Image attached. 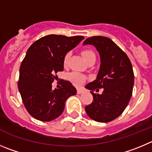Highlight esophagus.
Instances as JSON below:
<instances>
[{
    "mask_svg": "<svg viewBox=\"0 0 152 152\" xmlns=\"http://www.w3.org/2000/svg\"><path fill=\"white\" fill-rule=\"evenodd\" d=\"M83 92V90L82 88H79V89H77V94H82Z\"/></svg>",
    "mask_w": 152,
    "mask_h": 152,
    "instance_id": "obj_1",
    "label": "esophagus"
}]
</instances>
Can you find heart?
I'll use <instances>...</instances> for the list:
<instances>
[{
    "instance_id": "obj_1",
    "label": "heart",
    "mask_w": 152,
    "mask_h": 152,
    "mask_svg": "<svg viewBox=\"0 0 152 152\" xmlns=\"http://www.w3.org/2000/svg\"><path fill=\"white\" fill-rule=\"evenodd\" d=\"M82 55H83L84 57L85 60L88 62L91 61H93V60H95L96 61V55L94 54V52H93L92 50H90V49H84L83 50L82 52ZM69 58V53H66L65 55L64 58V61H63V63L64 66H66L67 64V62H68V59ZM69 80L71 81L73 85L76 86H81L82 84L85 83V81H86V77L85 75L82 74V73H79V72H72L69 74Z\"/></svg>"
}]
</instances>
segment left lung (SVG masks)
Wrapping results in <instances>:
<instances>
[{
    "mask_svg": "<svg viewBox=\"0 0 152 152\" xmlns=\"http://www.w3.org/2000/svg\"><path fill=\"white\" fill-rule=\"evenodd\" d=\"M95 46L100 57L97 79L86 88L91 91L93 101L86 106L88 115L97 122H110L118 117L127 107L132 96L134 74L131 62L125 52L108 37L94 36L83 45ZM103 88V93H95Z\"/></svg>",
    "mask_w": 152,
    "mask_h": 152,
    "instance_id": "8db88e82",
    "label": "left lung"
}]
</instances>
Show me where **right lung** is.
I'll list each match as a JSON object with an SVG mask.
<instances>
[{
  "instance_id": "add662e5",
  "label": "right lung",
  "mask_w": 152,
  "mask_h": 152,
  "mask_svg": "<svg viewBox=\"0 0 152 152\" xmlns=\"http://www.w3.org/2000/svg\"><path fill=\"white\" fill-rule=\"evenodd\" d=\"M84 39L83 36L50 34L35 41L27 51L19 69L18 88L24 106L34 118L50 121L60 116L65 102L76 89L62 80L60 88L52 90L58 72L64 70V58Z\"/></svg>"
}]
</instances>
